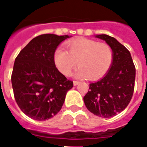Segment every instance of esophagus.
<instances>
[{
  "instance_id": "1",
  "label": "esophagus",
  "mask_w": 147,
  "mask_h": 147,
  "mask_svg": "<svg viewBox=\"0 0 147 147\" xmlns=\"http://www.w3.org/2000/svg\"><path fill=\"white\" fill-rule=\"evenodd\" d=\"M80 84V81H76V80H74L73 81V84L76 86V85H77V84Z\"/></svg>"
}]
</instances>
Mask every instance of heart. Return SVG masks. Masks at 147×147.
Returning <instances> with one entry per match:
<instances>
[{
    "label": "heart",
    "instance_id": "1",
    "mask_svg": "<svg viewBox=\"0 0 147 147\" xmlns=\"http://www.w3.org/2000/svg\"><path fill=\"white\" fill-rule=\"evenodd\" d=\"M53 59L55 67L64 76L71 73L77 63L80 67L74 74L75 77L98 80L111 68L113 51L107 44L79 38L67 44V51L61 47L56 49Z\"/></svg>",
    "mask_w": 147,
    "mask_h": 147
}]
</instances>
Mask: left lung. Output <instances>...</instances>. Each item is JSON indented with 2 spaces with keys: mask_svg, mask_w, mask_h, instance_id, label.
I'll return each mask as SVG.
<instances>
[{
  "mask_svg": "<svg viewBox=\"0 0 147 147\" xmlns=\"http://www.w3.org/2000/svg\"><path fill=\"white\" fill-rule=\"evenodd\" d=\"M95 36L105 40L112 49L113 63L104 77L89 84L84 102L93 114L110 118L124 111L130 102L136 69L129 51L116 39L105 34Z\"/></svg>",
  "mask_w": 147,
  "mask_h": 147,
  "instance_id": "8db88e82",
  "label": "left lung"
}]
</instances>
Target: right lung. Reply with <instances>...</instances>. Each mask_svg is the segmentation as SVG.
<instances>
[{"label": "right lung", "instance_id": "1", "mask_svg": "<svg viewBox=\"0 0 147 147\" xmlns=\"http://www.w3.org/2000/svg\"><path fill=\"white\" fill-rule=\"evenodd\" d=\"M67 38V35L38 36L15 58L11 76L14 98L23 113L35 120H46L58 114L73 87L53 59L54 50Z\"/></svg>", "mask_w": 147, "mask_h": 147}]
</instances>
